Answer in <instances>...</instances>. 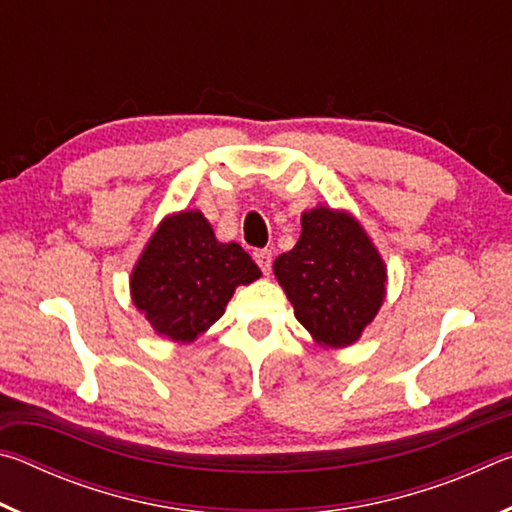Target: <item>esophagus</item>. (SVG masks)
<instances>
[{"mask_svg": "<svg viewBox=\"0 0 512 512\" xmlns=\"http://www.w3.org/2000/svg\"><path fill=\"white\" fill-rule=\"evenodd\" d=\"M253 257H255V262L259 264V268H262L264 273L271 271V264H273V250H268V248H259V250H255Z\"/></svg>", "mask_w": 512, "mask_h": 512, "instance_id": "34e87169", "label": "esophagus"}]
</instances>
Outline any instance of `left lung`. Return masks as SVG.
<instances>
[{
	"label": "left lung",
	"mask_w": 512,
	"mask_h": 512,
	"mask_svg": "<svg viewBox=\"0 0 512 512\" xmlns=\"http://www.w3.org/2000/svg\"><path fill=\"white\" fill-rule=\"evenodd\" d=\"M300 221L298 244L275 259L273 273L314 341L345 348L384 302V259L348 212L318 205Z\"/></svg>",
	"instance_id": "8db88e82"
}]
</instances>
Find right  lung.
Returning a JSON list of instances; mask_svg holds the SVG:
<instances>
[{
    "label": "right lung",
    "mask_w": 512,
    "mask_h": 512,
    "mask_svg": "<svg viewBox=\"0 0 512 512\" xmlns=\"http://www.w3.org/2000/svg\"><path fill=\"white\" fill-rule=\"evenodd\" d=\"M259 275L244 248L221 244L201 212L185 210L153 232L131 273V296L155 332L192 343L223 316L239 284Z\"/></svg>",
    "instance_id": "obj_1"
}]
</instances>
